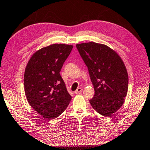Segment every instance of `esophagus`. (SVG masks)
Masks as SVG:
<instances>
[{
  "label": "esophagus",
  "mask_w": 150,
  "mask_h": 150,
  "mask_svg": "<svg viewBox=\"0 0 150 150\" xmlns=\"http://www.w3.org/2000/svg\"><path fill=\"white\" fill-rule=\"evenodd\" d=\"M82 91V88H77L76 91H74V94H79V93H81Z\"/></svg>",
  "instance_id": "obj_1"
}]
</instances>
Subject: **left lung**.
I'll use <instances>...</instances> for the list:
<instances>
[{
	"instance_id": "obj_1",
	"label": "left lung",
	"mask_w": 150,
	"mask_h": 150,
	"mask_svg": "<svg viewBox=\"0 0 150 150\" xmlns=\"http://www.w3.org/2000/svg\"><path fill=\"white\" fill-rule=\"evenodd\" d=\"M88 68L94 89L90 100L99 114L110 117L124 103L128 91V74L123 60L117 52L104 44L95 42L76 44Z\"/></svg>"
}]
</instances>
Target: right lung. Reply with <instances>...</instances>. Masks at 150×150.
<instances>
[{"instance_id":"right-lung-1","label":"right lung","mask_w":150,"mask_h":150,"mask_svg":"<svg viewBox=\"0 0 150 150\" xmlns=\"http://www.w3.org/2000/svg\"><path fill=\"white\" fill-rule=\"evenodd\" d=\"M73 46L52 44L33 54L25 68V93L29 104L48 120L60 115L72 96L59 72Z\"/></svg>"}]
</instances>
